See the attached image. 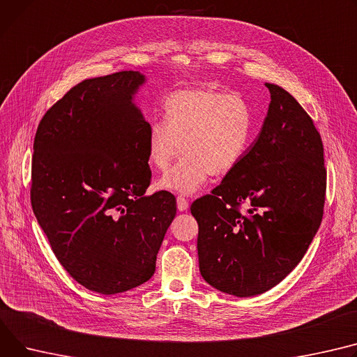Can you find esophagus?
<instances>
[{
  "instance_id": "1",
  "label": "esophagus",
  "mask_w": 357,
  "mask_h": 357,
  "mask_svg": "<svg viewBox=\"0 0 357 357\" xmlns=\"http://www.w3.org/2000/svg\"><path fill=\"white\" fill-rule=\"evenodd\" d=\"M176 206H178V209H179L181 212H183V211L188 209L189 202H188V199H185L183 197H178V198H176Z\"/></svg>"
}]
</instances>
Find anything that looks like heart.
Returning a JSON list of instances; mask_svg holds the SVG:
<instances>
[{
	"mask_svg": "<svg viewBox=\"0 0 357 357\" xmlns=\"http://www.w3.org/2000/svg\"><path fill=\"white\" fill-rule=\"evenodd\" d=\"M165 122H153L146 136V159L153 169H169L181 149L183 158L158 186L194 195L208 176L225 175L244 156L252 132L248 103L217 87L176 90L163 100Z\"/></svg>",
	"mask_w": 357,
	"mask_h": 357,
	"instance_id": "1",
	"label": "heart"
}]
</instances>
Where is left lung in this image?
Instances as JSON below:
<instances>
[{
  "label": "left lung",
  "mask_w": 357,
  "mask_h": 357,
  "mask_svg": "<svg viewBox=\"0 0 357 357\" xmlns=\"http://www.w3.org/2000/svg\"><path fill=\"white\" fill-rule=\"evenodd\" d=\"M266 86L271 102L258 137L212 194L191 205L201 275L236 297L266 293L296 268L326 199L323 144L312 117L289 91Z\"/></svg>",
  "instance_id": "left-lung-1"
}]
</instances>
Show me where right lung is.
Returning a JSON list of instances; mask_svg holds the SVG:
<instances>
[{"instance_id":"add662e5","label":"right lung","mask_w":357,"mask_h":357,"mask_svg":"<svg viewBox=\"0 0 357 357\" xmlns=\"http://www.w3.org/2000/svg\"><path fill=\"white\" fill-rule=\"evenodd\" d=\"M139 71L87 79L43 116L34 137L31 205L64 270L87 290L146 282L176 215L171 192L146 195L149 123L133 99Z\"/></svg>"}]
</instances>
